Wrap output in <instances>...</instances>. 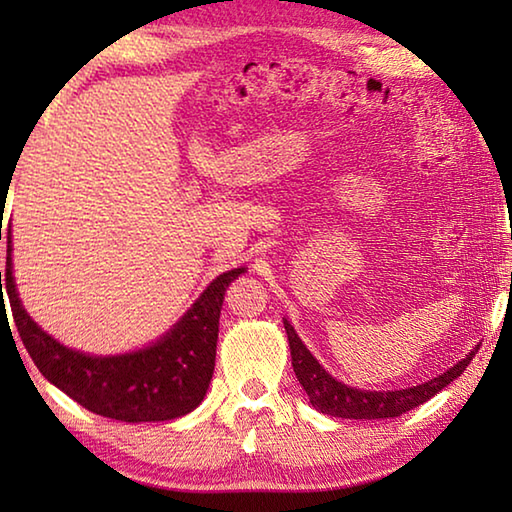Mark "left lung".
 <instances>
[{"mask_svg": "<svg viewBox=\"0 0 512 512\" xmlns=\"http://www.w3.org/2000/svg\"><path fill=\"white\" fill-rule=\"evenodd\" d=\"M284 329L289 336L291 348V363L293 372H296L298 381L309 395V402L316 411L325 415H334V418H350V420H379V418H397L406 411L415 409V406L431 400L433 395L443 391L445 386L452 384L456 377L463 375V370L470 366V361L479 348L472 350L465 359L449 368L443 375L433 377L431 381H424L420 386L402 388V391H359V388H350L336 381L329 372L320 368V363L311 357V352L305 348V343L298 339L296 329L284 318Z\"/></svg>", "mask_w": 512, "mask_h": 512, "instance_id": "1", "label": "left lung"}]
</instances>
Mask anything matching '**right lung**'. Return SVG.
Returning <instances> with one entry per match:
<instances>
[{"label":"right lung","mask_w":512,"mask_h":512,"mask_svg":"<svg viewBox=\"0 0 512 512\" xmlns=\"http://www.w3.org/2000/svg\"><path fill=\"white\" fill-rule=\"evenodd\" d=\"M11 250L8 237L0 291L6 289L24 348L51 384L88 411L121 422L173 420L201 404L214 372L225 289L246 268H232L216 277L180 323L146 350L90 357L51 339L24 311L13 282Z\"/></svg>","instance_id":"1"}]
</instances>
